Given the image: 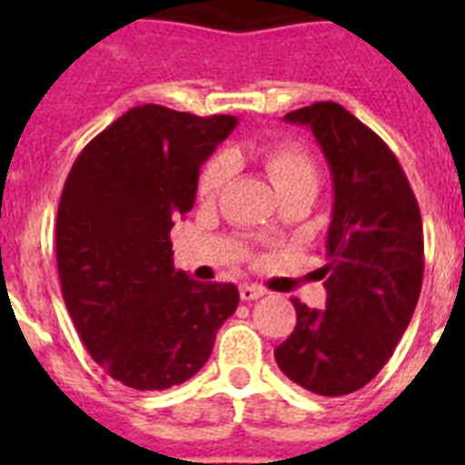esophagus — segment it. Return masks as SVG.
<instances>
[{"mask_svg":"<svg viewBox=\"0 0 465 465\" xmlns=\"http://www.w3.org/2000/svg\"><path fill=\"white\" fill-rule=\"evenodd\" d=\"M240 295H242V300H246V302H249V300L262 298V295H265V289H262V286H256V283H242Z\"/></svg>","mask_w":465,"mask_h":465,"instance_id":"34e87169","label":"esophagus"}]
</instances>
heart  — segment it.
<instances>
[{
    "label": "heart",
    "instance_id": "obj_1",
    "mask_svg": "<svg viewBox=\"0 0 465 465\" xmlns=\"http://www.w3.org/2000/svg\"><path fill=\"white\" fill-rule=\"evenodd\" d=\"M258 155H261L270 182L279 193L298 186V183H316L319 179L314 160L298 143H272V146H265ZM230 176H232V160L228 155H216L204 165L200 182H197V191L203 197L219 195L228 186Z\"/></svg>",
    "mask_w": 465,
    "mask_h": 465
}]
</instances>
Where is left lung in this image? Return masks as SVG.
Instances as JSON below:
<instances>
[{"instance_id": "1", "label": "left lung", "mask_w": 465, "mask_h": 465, "mask_svg": "<svg viewBox=\"0 0 465 465\" xmlns=\"http://www.w3.org/2000/svg\"><path fill=\"white\" fill-rule=\"evenodd\" d=\"M307 125L332 174L326 310L293 298L295 322L274 349L282 372L319 396L359 391L391 359L424 279V230L417 197L393 151L338 102L283 116Z\"/></svg>"}]
</instances>
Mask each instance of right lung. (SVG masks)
<instances>
[{
	"instance_id": "right-lung-1",
	"label": "right lung",
	"mask_w": 465,
	"mask_h": 465,
	"mask_svg": "<svg viewBox=\"0 0 465 465\" xmlns=\"http://www.w3.org/2000/svg\"><path fill=\"white\" fill-rule=\"evenodd\" d=\"M237 125L160 104L125 111L74 160L57 207L60 286L88 354L114 380L163 391L191 380L235 314V283L172 261V219L193 209L200 165Z\"/></svg>"
}]
</instances>
